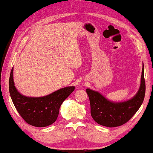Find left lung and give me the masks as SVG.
<instances>
[{"instance_id":"obj_1","label":"left lung","mask_w":153,"mask_h":153,"mask_svg":"<svg viewBox=\"0 0 153 153\" xmlns=\"http://www.w3.org/2000/svg\"><path fill=\"white\" fill-rule=\"evenodd\" d=\"M86 92L90 99L91 116L97 123L110 128L124 124L136 113L144 100L146 94L144 65H143L139 90L127 101H110L99 92L90 88L87 89Z\"/></svg>"}]
</instances>
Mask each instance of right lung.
Wrapping results in <instances>:
<instances>
[{
	"mask_svg": "<svg viewBox=\"0 0 153 153\" xmlns=\"http://www.w3.org/2000/svg\"><path fill=\"white\" fill-rule=\"evenodd\" d=\"M75 90L74 86L59 89L46 96L33 97L20 94L13 80V68L9 79V91L17 111L30 125L46 127L56 121L63 102Z\"/></svg>",
	"mask_w": 153,
	"mask_h": 153,
	"instance_id": "1",
	"label": "right lung"
}]
</instances>
